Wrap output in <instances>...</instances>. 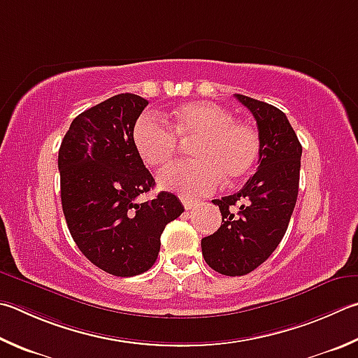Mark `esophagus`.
Here are the masks:
<instances>
[{"mask_svg": "<svg viewBox=\"0 0 358 358\" xmlns=\"http://www.w3.org/2000/svg\"><path fill=\"white\" fill-rule=\"evenodd\" d=\"M181 203H183V206H185V210H191V208H194V206H197L200 201L199 200H196V199H189V197H181Z\"/></svg>", "mask_w": 358, "mask_h": 358, "instance_id": "34e87169", "label": "esophagus"}]
</instances>
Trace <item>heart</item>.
Listing matches in <instances>:
<instances>
[{"label":"heart","instance_id":"obj_1","mask_svg":"<svg viewBox=\"0 0 358 358\" xmlns=\"http://www.w3.org/2000/svg\"><path fill=\"white\" fill-rule=\"evenodd\" d=\"M176 131L173 132V129ZM178 138L192 142L196 159L180 162L162 172V187L183 196L208 194L220 185H235L258 159L259 138L255 129L235 122L227 109L213 103H187L175 111L173 128L161 117L145 113L136 122L133 142L147 166H167L178 150Z\"/></svg>","mask_w":358,"mask_h":358}]
</instances>
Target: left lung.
<instances>
[{
  "label": "left lung",
  "mask_w": 358,
  "mask_h": 358,
  "mask_svg": "<svg viewBox=\"0 0 358 358\" xmlns=\"http://www.w3.org/2000/svg\"><path fill=\"white\" fill-rule=\"evenodd\" d=\"M235 96L257 120L258 169L243 189L213 200L222 224L201 239L206 264L230 277L257 269L280 244L296 206L302 157L301 142L280 109L241 94Z\"/></svg>",
  "instance_id": "obj_1"
}]
</instances>
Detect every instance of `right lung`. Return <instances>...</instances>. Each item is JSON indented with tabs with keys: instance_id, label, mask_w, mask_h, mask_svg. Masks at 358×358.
I'll return each mask as SVG.
<instances>
[{
	"instance_id": "right-lung-1",
	"label": "right lung",
	"mask_w": 358,
	"mask_h": 358,
	"mask_svg": "<svg viewBox=\"0 0 358 358\" xmlns=\"http://www.w3.org/2000/svg\"><path fill=\"white\" fill-rule=\"evenodd\" d=\"M147 105L139 95L119 94L89 108L71 122L57 158L70 235L90 263L117 277L150 269L166 225L185 211L166 191L136 201L155 186L133 142Z\"/></svg>"
}]
</instances>
